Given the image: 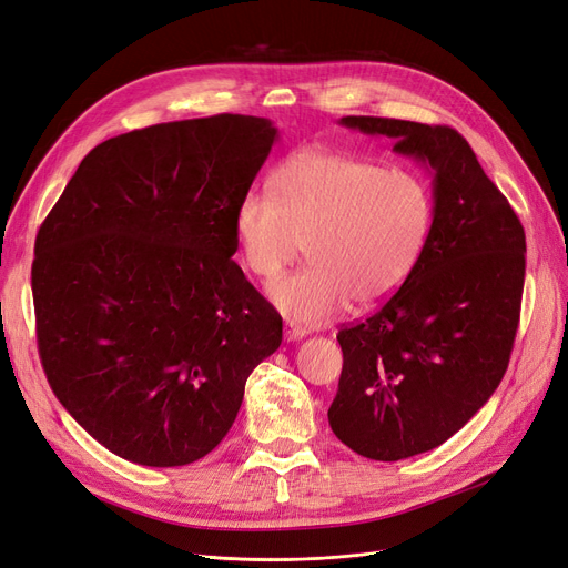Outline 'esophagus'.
<instances>
[{
	"label": "esophagus",
	"mask_w": 568,
	"mask_h": 568,
	"mask_svg": "<svg viewBox=\"0 0 568 568\" xmlns=\"http://www.w3.org/2000/svg\"><path fill=\"white\" fill-rule=\"evenodd\" d=\"M283 329H285V339H287V342H297V339H304V337H306V329L300 327V325H295V323H285Z\"/></svg>",
	"instance_id": "esophagus-1"
}]
</instances>
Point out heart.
I'll list each match as a JSON object with an SVG mask.
<instances>
[{"mask_svg": "<svg viewBox=\"0 0 568 568\" xmlns=\"http://www.w3.org/2000/svg\"><path fill=\"white\" fill-rule=\"evenodd\" d=\"M435 220L428 182L407 168H382L329 146H302L252 189L234 215L241 260L276 281L308 243L311 266L271 285L285 316L325 323L351 300L376 306L395 295L422 260Z\"/></svg>", "mask_w": 568, "mask_h": 568, "instance_id": "obj_1", "label": "heart"}]
</instances>
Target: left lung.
<instances>
[{
  "instance_id": "1",
  "label": "left lung",
  "mask_w": 568,
  "mask_h": 568,
  "mask_svg": "<svg viewBox=\"0 0 568 568\" xmlns=\"http://www.w3.org/2000/svg\"><path fill=\"white\" fill-rule=\"evenodd\" d=\"M430 165L435 220L422 260L369 318L339 329V390L327 418L374 460L430 452L485 407L519 325L527 239L508 199L449 125L344 116Z\"/></svg>"
}]
</instances>
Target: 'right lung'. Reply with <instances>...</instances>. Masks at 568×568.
Returning a JSON list of instances; mask_svg holds the SVG:
<instances>
[{
	"label": "right lung",
	"instance_id": "add662e5",
	"mask_svg": "<svg viewBox=\"0 0 568 568\" xmlns=\"http://www.w3.org/2000/svg\"><path fill=\"white\" fill-rule=\"evenodd\" d=\"M278 131L217 114L104 140L34 241L37 346L51 390L112 454L213 452L283 318L231 260L234 215Z\"/></svg>",
	"mask_w": 568,
	"mask_h": 568
}]
</instances>
